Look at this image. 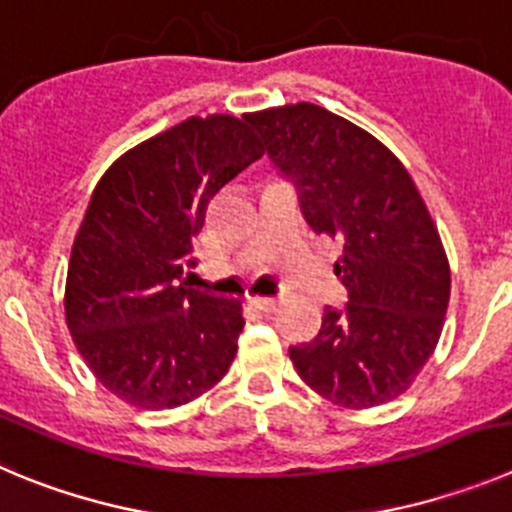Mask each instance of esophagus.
Here are the masks:
<instances>
[{"label": "esophagus", "mask_w": 512, "mask_h": 512, "mask_svg": "<svg viewBox=\"0 0 512 512\" xmlns=\"http://www.w3.org/2000/svg\"><path fill=\"white\" fill-rule=\"evenodd\" d=\"M250 305H252V308L260 310V313H272V310L278 308V300H275V298H260V295H257V298H250Z\"/></svg>", "instance_id": "obj_1"}]
</instances>
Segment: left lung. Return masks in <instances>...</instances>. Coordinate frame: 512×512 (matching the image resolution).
Instances as JSON below:
<instances>
[{"mask_svg": "<svg viewBox=\"0 0 512 512\" xmlns=\"http://www.w3.org/2000/svg\"><path fill=\"white\" fill-rule=\"evenodd\" d=\"M270 161L298 189L305 222L341 242L348 290L321 331L290 346L300 379L346 409L396 399L429 361L450 303V262L412 176L364 128L321 105L250 113Z\"/></svg>", "mask_w": 512, "mask_h": 512, "instance_id": "obj_1", "label": "left lung"}]
</instances>
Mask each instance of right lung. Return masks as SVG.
Masks as SVG:
<instances>
[{"instance_id":"right-lung-1","label":"right lung","mask_w":512,"mask_h":512,"mask_svg":"<svg viewBox=\"0 0 512 512\" xmlns=\"http://www.w3.org/2000/svg\"><path fill=\"white\" fill-rule=\"evenodd\" d=\"M260 156L247 116H191L100 176L70 252L65 321L118 399L174 409L229 371L245 328L240 300L184 278L212 199Z\"/></svg>"}]
</instances>
